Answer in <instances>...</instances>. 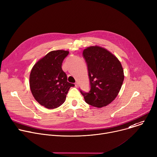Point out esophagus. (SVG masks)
Instances as JSON below:
<instances>
[{
  "instance_id": "obj_1",
  "label": "esophagus",
  "mask_w": 157,
  "mask_h": 157,
  "mask_svg": "<svg viewBox=\"0 0 157 157\" xmlns=\"http://www.w3.org/2000/svg\"><path fill=\"white\" fill-rule=\"evenodd\" d=\"M75 86H76V88H78V86H79V84H78V82H75Z\"/></svg>"
}]
</instances>
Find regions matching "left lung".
I'll use <instances>...</instances> for the list:
<instances>
[{"instance_id": "obj_1", "label": "left lung", "mask_w": 157, "mask_h": 157, "mask_svg": "<svg viewBox=\"0 0 157 157\" xmlns=\"http://www.w3.org/2000/svg\"><path fill=\"white\" fill-rule=\"evenodd\" d=\"M88 66L90 91L79 90L88 104L97 108L106 106L116 98L124 80L121 63L105 48L90 46L82 52Z\"/></svg>"}]
</instances>
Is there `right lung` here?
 I'll return each mask as SVG.
<instances>
[{"label": "right lung", "mask_w": 157, "mask_h": 157, "mask_svg": "<svg viewBox=\"0 0 157 157\" xmlns=\"http://www.w3.org/2000/svg\"><path fill=\"white\" fill-rule=\"evenodd\" d=\"M69 51H52L38 61L30 74L29 84L36 100L48 109L60 106L66 100L71 87L75 84L67 81L66 74L62 69L63 60Z\"/></svg>", "instance_id": "obj_1"}]
</instances>
